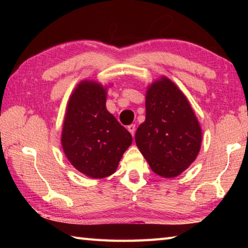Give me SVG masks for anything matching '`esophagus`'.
<instances>
[{"mask_svg": "<svg viewBox=\"0 0 248 248\" xmlns=\"http://www.w3.org/2000/svg\"><path fill=\"white\" fill-rule=\"evenodd\" d=\"M128 131L131 133V136L133 137L134 136V132H136V124H130L128 125Z\"/></svg>", "mask_w": 248, "mask_h": 248, "instance_id": "esophagus-1", "label": "esophagus"}]
</instances>
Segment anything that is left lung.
Instances as JSON below:
<instances>
[{"label": "left lung", "mask_w": 248, "mask_h": 248, "mask_svg": "<svg viewBox=\"0 0 248 248\" xmlns=\"http://www.w3.org/2000/svg\"><path fill=\"white\" fill-rule=\"evenodd\" d=\"M202 130L189 100L162 75L146 87L145 121L136 132V143L155 174L173 178L198 156Z\"/></svg>", "instance_id": "1"}]
</instances>
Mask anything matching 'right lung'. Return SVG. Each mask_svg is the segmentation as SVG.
I'll return each mask as SVG.
<instances>
[{"label": "right lung", "mask_w": 248, "mask_h": 248, "mask_svg": "<svg viewBox=\"0 0 248 248\" xmlns=\"http://www.w3.org/2000/svg\"><path fill=\"white\" fill-rule=\"evenodd\" d=\"M108 85L83 79L70 95L61 145L79 173L100 179L116 171L132 137L106 108Z\"/></svg>", "instance_id": "1"}]
</instances>
